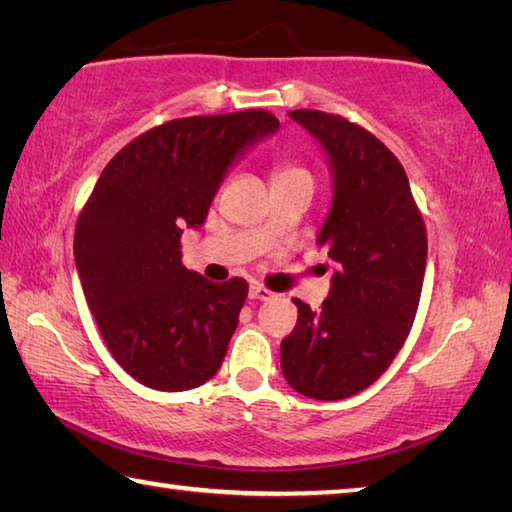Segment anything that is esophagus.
Listing matches in <instances>:
<instances>
[{
    "label": "esophagus",
    "mask_w": 512,
    "mask_h": 512,
    "mask_svg": "<svg viewBox=\"0 0 512 512\" xmlns=\"http://www.w3.org/2000/svg\"><path fill=\"white\" fill-rule=\"evenodd\" d=\"M271 296H273V293L268 291V289H264L262 284H250V289H248V298L250 300H268Z\"/></svg>",
    "instance_id": "34e87169"
}]
</instances>
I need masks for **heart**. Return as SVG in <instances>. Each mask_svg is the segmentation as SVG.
<instances>
[{
	"label": "heart",
	"instance_id": "obj_1",
	"mask_svg": "<svg viewBox=\"0 0 512 512\" xmlns=\"http://www.w3.org/2000/svg\"><path fill=\"white\" fill-rule=\"evenodd\" d=\"M293 176H309V173L298 167V164H280L275 171V180L277 178H293Z\"/></svg>",
	"mask_w": 512,
	"mask_h": 512
}]
</instances>
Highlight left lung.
<instances>
[{"mask_svg":"<svg viewBox=\"0 0 512 512\" xmlns=\"http://www.w3.org/2000/svg\"><path fill=\"white\" fill-rule=\"evenodd\" d=\"M289 117L314 137L332 176L316 244L334 264L318 311L298 307L282 341V375L314 400H345L384 375L418 311L427 232L400 160L366 128L320 110Z\"/></svg>","mask_w":512,"mask_h":512,"instance_id":"8db88e82","label":"left lung"}]
</instances>
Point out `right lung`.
Instances as JSON below:
<instances>
[{"mask_svg": "<svg viewBox=\"0 0 512 512\" xmlns=\"http://www.w3.org/2000/svg\"><path fill=\"white\" fill-rule=\"evenodd\" d=\"M277 128L264 110L173 119L101 171L76 223V271L108 350L140 384L189 391L221 368L248 282L187 271L180 237L201 228L230 169Z\"/></svg>", "mask_w": 512, "mask_h": 512, "instance_id": "obj_1", "label": "right lung"}]
</instances>
